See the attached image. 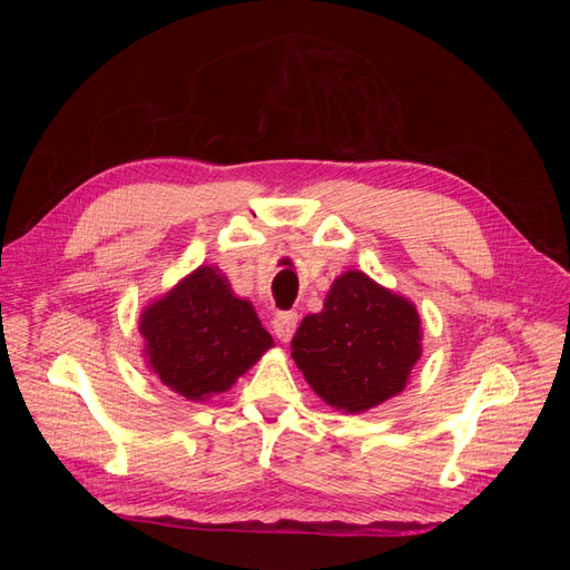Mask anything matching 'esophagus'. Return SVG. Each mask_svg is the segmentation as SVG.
<instances>
[{"instance_id":"1","label":"esophagus","mask_w":570,"mask_h":570,"mask_svg":"<svg viewBox=\"0 0 570 570\" xmlns=\"http://www.w3.org/2000/svg\"><path fill=\"white\" fill-rule=\"evenodd\" d=\"M273 325V333L281 342H289L292 335H295V327H297V314L295 312H281L275 314V318L271 321Z\"/></svg>"}]
</instances>
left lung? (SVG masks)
<instances>
[{"mask_svg":"<svg viewBox=\"0 0 570 570\" xmlns=\"http://www.w3.org/2000/svg\"><path fill=\"white\" fill-rule=\"evenodd\" d=\"M292 358L327 406L361 413L406 387L421 358L416 306L347 271L333 283L321 314H308L292 337Z\"/></svg>","mask_w":570,"mask_h":570,"instance_id":"obj_1","label":"left lung"}]
</instances>
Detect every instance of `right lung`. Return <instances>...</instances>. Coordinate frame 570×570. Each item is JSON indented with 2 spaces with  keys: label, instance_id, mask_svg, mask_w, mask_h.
<instances>
[{
  "label": "right lung",
  "instance_id": "1",
  "mask_svg": "<svg viewBox=\"0 0 570 570\" xmlns=\"http://www.w3.org/2000/svg\"><path fill=\"white\" fill-rule=\"evenodd\" d=\"M140 333L149 368L189 402L226 392L273 347L254 306L233 295L216 266H199L151 302Z\"/></svg>",
  "mask_w": 570,
  "mask_h": 570
}]
</instances>
